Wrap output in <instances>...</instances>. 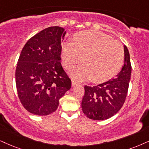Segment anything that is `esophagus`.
Returning <instances> with one entry per match:
<instances>
[{
	"label": "esophagus",
	"mask_w": 149,
	"mask_h": 149,
	"mask_svg": "<svg viewBox=\"0 0 149 149\" xmlns=\"http://www.w3.org/2000/svg\"><path fill=\"white\" fill-rule=\"evenodd\" d=\"M71 84H72V86L76 85V84H78V82H76V80H72V81H71Z\"/></svg>",
	"instance_id": "obj_1"
}]
</instances>
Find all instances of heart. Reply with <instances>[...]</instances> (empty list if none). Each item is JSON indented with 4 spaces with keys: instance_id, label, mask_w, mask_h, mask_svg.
Masks as SVG:
<instances>
[{
    "instance_id": "1",
    "label": "heart",
    "mask_w": 149,
    "mask_h": 149,
    "mask_svg": "<svg viewBox=\"0 0 149 149\" xmlns=\"http://www.w3.org/2000/svg\"><path fill=\"white\" fill-rule=\"evenodd\" d=\"M62 60L67 69L74 68L82 61L84 66L75 77L91 78L92 82L101 83L119 72L125 61V52L122 45L109 35L86 30L73 36L72 42L64 43Z\"/></svg>"
}]
</instances>
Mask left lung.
<instances>
[{"label": "left lung", "mask_w": 149, "mask_h": 149, "mask_svg": "<svg viewBox=\"0 0 149 149\" xmlns=\"http://www.w3.org/2000/svg\"><path fill=\"white\" fill-rule=\"evenodd\" d=\"M125 63L115 78L97 86H84L82 100L84 114L91 120H104L120 111L127 98L131 74L130 55L125 46Z\"/></svg>", "instance_id": "obj_1"}]
</instances>
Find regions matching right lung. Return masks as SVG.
<instances>
[{"label":"right lung","instance_id":"add662e5","mask_svg":"<svg viewBox=\"0 0 149 149\" xmlns=\"http://www.w3.org/2000/svg\"><path fill=\"white\" fill-rule=\"evenodd\" d=\"M63 28L55 26L31 37L20 53L16 69L18 98L24 109L37 116L57 109L59 100L71 86L61 65Z\"/></svg>","mask_w":149,"mask_h":149}]
</instances>
